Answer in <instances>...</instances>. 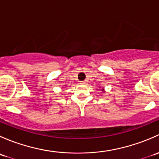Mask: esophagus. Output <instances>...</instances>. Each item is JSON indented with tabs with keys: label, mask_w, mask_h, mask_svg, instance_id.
I'll use <instances>...</instances> for the list:
<instances>
[{
	"label": "esophagus",
	"mask_w": 159,
	"mask_h": 159,
	"mask_svg": "<svg viewBox=\"0 0 159 159\" xmlns=\"http://www.w3.org/2000/svg\"><path fill=\"white\" fill-rule=\"evenodd\" d=\"M86 81H81V83H80V84H86Z\"/></svg>",
	"instance_id": "34e87169"
}]
</instances>
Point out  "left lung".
<instances>
[{
	"label": "left lung",
	"mask_w": 159,
	"mask_h": 159,
	"mask_svg": "<svg viewBox=\"0 0 159 159\" xmlns=\"http://www.w3.org/2000/svg\"><path fill=\"white\" fill-rule=\"evenodd\" d=\"M103 90H104V89H102V91H103Z\"/></svg>",
	"instance_id": "obj_1"
}]
</instances>
